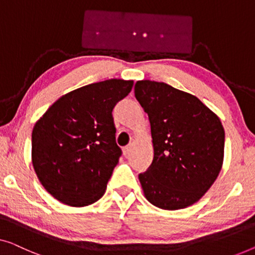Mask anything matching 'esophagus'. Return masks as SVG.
<instances>
[{
  "instance_id": "esophagus-1",
  "label": "esophagus",
  "mask_w": 255,
  "mask_h": 255,
  "mask_svg": "<svg viewBox=\"0 0 255 255\" xmlns=\"http://www.w3.org/2000/svg\"><path fill=\"white\" fill-rule=\"evenodd\" d=\"M132 149H133V146H132V145H128L127 147H124V148H123L124 156H128V155L132 152Z\"/></svg>"
}]
</instances>
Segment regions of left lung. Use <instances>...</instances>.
Here are the masks:
<instances>
[{"label":"left lung","mask_w":255,"mask_h":255,"mask_svg":"<svg viewBox=\"0 0 255 255\" xmlns=\"http://www.w3.org/2000/svg\"><path fill=\"white\" fill-rule=\"evenodd\" d=\"M135 99L148 115L154 157L139 180L158 208H186L200 200L222 169L224 128L197 97L165 83L139 80Z\"/></svg>","instance_id":"left-lung-1"}]
</instances>
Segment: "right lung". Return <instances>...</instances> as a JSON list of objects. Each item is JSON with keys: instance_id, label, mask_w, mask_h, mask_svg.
I'll return each instance as SVG.
<instances>
[{"instance_id": "obj_1", "label": "right lung", "mask_w": 255, "mask_h": 255, "mask_svg": "<svg viewBox=\"0 0 255 255\" xmlns=\"http://www.w3.org/2000/svg\"><path fill=\"white\" fill-rule=\"evenodd\" d=\"M133 80L108 79L69 92L54 102L32 131V164L58 201L84 207L98 201L119 163L113 109Z\"/></svg>"}]
</instances>
